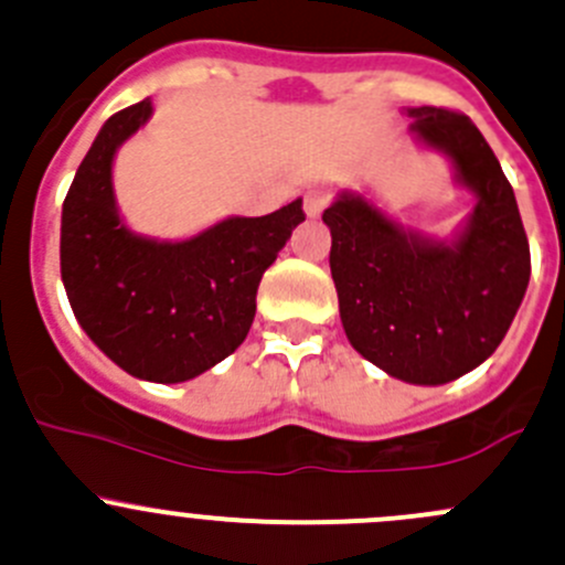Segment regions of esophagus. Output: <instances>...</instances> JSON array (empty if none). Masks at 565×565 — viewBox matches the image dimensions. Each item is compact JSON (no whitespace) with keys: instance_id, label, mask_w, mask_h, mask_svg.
<instances>
[{"instance_id":"34e87169","label":"esophagus","mask_w":565,"mask_h":565,"mask_svg":"<svg viewBox=\"0 0 565 565\" xmlns=\"http://www.w3.org/2000/svg\"><path fill=\"white\" fill-rule=\"evenodd\" d=\"M328 202H330V193L322 191V188H315V191L306 193V199H303L306 215H309V218H319V215H322V210L328 207Z\"/></svg>"}]
</instances>
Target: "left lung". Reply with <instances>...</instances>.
Returning <instances> with one entry per match:
<instances>
[{
  "label": "left lung",
  "mask_w": 565,
  "mask_h": 565,
  "mask_svg": "<svg viewBox=\"0 0 565 565\" xmlns=\"http://www.w3.org/2000/svg\"><path fill=\"white\" fill-rule=\"evenodd\" d=\"M404 114L413 139L451 163L476 204L451 237H435L341 191L322 213L330 276L347 339L366 361L404 383L446 385L509 333L530 281V246L514 188L472 119L435 106Z\"/></svg>",
  "instance_id": "left-lung-1"
}]
</instances>
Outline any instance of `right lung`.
Segmentation results:
<instances>
[{
  "instance_id": "1",
  "label": "right lung",
  "mask_w": 565,
  "mask_h": 565,
  "mask_svg": "<svg viewBox=\"0 0 565 565\" xmlns=\"http://www.w3.org/2000/svg\"><path fill=\"white\" fill-rule=\"evenodd\" d=\"M152 100L108 117L62 204L60 265L84 333L147 383L199 377L246 341L256 289L303 215V199L262 218L230 215L185 241L136 235L114 196V156Z\"/></svg>"
}]
</instances>
